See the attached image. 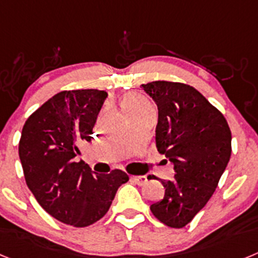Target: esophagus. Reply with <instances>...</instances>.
Segmentation results:
<instances>
[{
  "mask_svg": "<svg viewBox=\"0 0 258 258\" xmlns=\"http://www.w3.org/2000/svg\"><path fill=\"white\" fill-rule=\"evenodd\" d=\"M131 178L132 181L136 182V183L140 184V186H142V184H145L146 182H147V177H146V175H132Z\"/></svg>",
  "mask_w": 258,
  "mask_h": 258,
  "instance_id": "34e87169",
  "label": "esophagus"
}]
</instances>
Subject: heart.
I'll list each match as a JSON object with an SVG mask.
<instances>
[{"label": "heart", "instance_id": "obj_1", "mask_svg": "<svg viewBox=\"0 0 258 258\" xmlns=\"http://www.w3.org/2000/svg\"><path fill=\"white\" fill-rule=\"evenodd\" d=\"M124 106L127 112H134V111H142V109L151 108V104L146 101L145 98L138 97V95H129L124 99Z\"/></svg>", "mask_w": 258, "mask_h": 258}]
</instances>
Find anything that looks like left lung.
Listing matches in <instances>:
<instances>
[{
  "label": "left lung",
  "mask_w": 258,
  "mask_h": 258,
  "mask_svg": "<svg viewBox=\"0 0 258 258\" xmlns=\"http://www.w3.org/2000/svg\"><path fill=\"white\" fill-rule=\"evenodd\" d=\"M142 88L159 109L157 151L175 173L172 181L160 179L165 195L150 209L164 225L181 229L216 191L231 156V132L222 113L192 86L152 81Z\"/></svg>",
  "instance_id": "obj_1"
}]
</instances>
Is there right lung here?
I'll return each mask as SVG.
<instances>
[{
  "mask_svg": "<svg viewBox=\"0 0 258 258\" xmlns=\"http://www.w3.org/2000/svg\"><path fill=\"white\" fill-rule=\"evenodd\" d=\"M107 93L64 90L27 118L19 141L27 186L42 208L63 223L85 227L108 212L117 188L129 181L120 169L108 174L76 163L79 146L90 142Z\"/></svg>",
  "mask_w": 258,
  "mask_h": 258,
  "instance_id": "1",
  "label": "right lung"
}]
</instances>
